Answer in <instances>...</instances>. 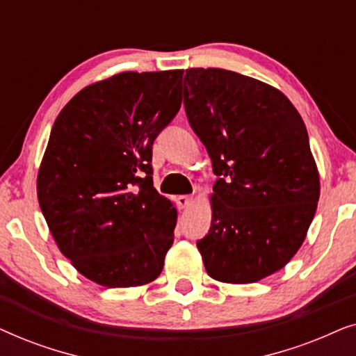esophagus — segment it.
I'll return each instance as SVG.
<instances>
[{"label": "esophagus", "instance_id": "obj_1", "mask_svg": "<svg viewBox=\"0 0 356 356\" xmlns=\"http://www.w3.org/2000/svg\"><path fill=\"white\" fill-rule=\"evenodd\" d=\"M177 204L179 209H188L193 204V197L191 196H178Z\"/></svg>", "mask_w": 356, "mask_h": 356}]
</instances>
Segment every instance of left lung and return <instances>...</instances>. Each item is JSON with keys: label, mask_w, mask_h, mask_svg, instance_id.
Here are the masks:
<instances>
[{"label": "left lung", "mask_w": 356, "mask_h": 356, "mask_svg": "<svg viewBox=\"0 0 356 356\" xmlns=\"http://www.w3.org/2000/svg\"><path fill=\"white\" fill-rule=\"evenodd\" d=\"M189 124L212 160V222L197 241L207 274L252 284L303 245L319 201L308 131L275 87L218 67L183 77Z\"/></svg>", "instance_id": "1"}]
</instances>
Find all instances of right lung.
<instances>
[{
    "instance_id": "obj_1",
    "label": "right lung",
    "mask_w": 356,
    "mask_h": 356,
    "mask_svg": "<svg viewBox=\"0 0 356 356\" xmlns=\"http://www.w3.org/2000/svg\"><path fill=\"white\" fill-rule=\"evenodd\" d=\"M183 71L121 72L87 86L53 124L37 178L58 248L87 279L139 286L163 269L177 209L152 181V144L181 106Z\"/></svg>"
}]
</instances>
